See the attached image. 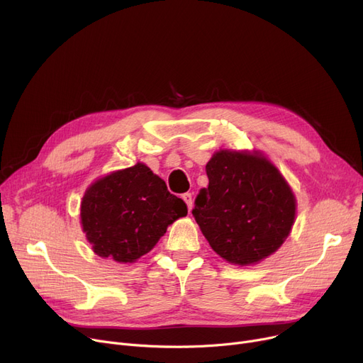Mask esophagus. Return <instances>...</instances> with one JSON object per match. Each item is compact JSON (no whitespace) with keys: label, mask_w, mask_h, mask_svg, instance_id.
I'll return each instance as SVG.
<instances>
[{"label":"esophagus","mask_w":363,"mask_h":363,"mask_svg":"<svg viewBox=\"0 0 363 363\" xmlns=\"http://www.w3.org/2000/svg\"><path fill=\"white\" fill-rule=\"evenodd\" d=\"M182 200L185 201V204H186V207H188V211L191 212V208H193V194H191V193L182 194Z\"/></svg>","instance_id":"34e87169"}]
</instances>
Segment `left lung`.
Here are the masks:
<instances>
[{
    "instance_id": "8db88e82",
    "label": "left lung",
    "mask_w": 363,
    "mask_h": 363,
    "mask_svg": "<svg viewBox=\"0 0 363 363\" xmlns=\"http://www.w3.org/2000/svg\"><path fill=\"white\" fill-rule=\"evenodd\" d=\"M208 186L193 216L213 252L250 266L274 255L296 220L297 201L287 179L259 150H219L206 164Z\"/></svg>"
}]
</instances>
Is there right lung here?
Masks as SVG:
<instances>
[{
  "label": "right lung",
  "instance_id": "right-lung-1",
  "mask_svg": "<svg viewBox=\"0 0 363 363\" xmlns=\"http://www.w3.org/2000/svg\"><path fill=\"white\" fill-rule=\"evenodd\" d=\"M186 204L164 181L138 162L94 181L81 201V226L92 252L118 263H133L186 216Z\"/></svg>",
  "mask_w": 363,
  "mask_h": 363
}]
</instances>
